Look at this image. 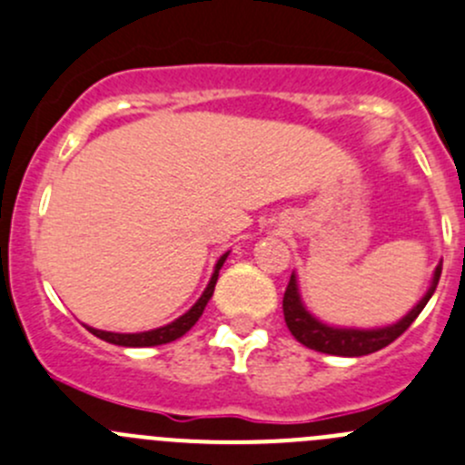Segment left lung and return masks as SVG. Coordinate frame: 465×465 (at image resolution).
<instances>
[{
    "instance_id": "8db88e82",
    "label": "left lung",
    "mask_w": 465,
    "mask_h": 465,
    "mask_svg": "<svg viewBox=\"0 0 465 465\" xmlns=\"http://www.w3.org/2000/svg\"><path fill=\"white\" fill-rule=\"evenodd\" d=\"M440 270H443V261L436 268L434 282H431L427 295L400 322L384 329H368V331L366 329H333L322 324L320 320H315L302 306L295 274H291V282H288L286 292H283V320H286L288 329L295 336V341H300L309 350H315V352L322 354H336V357H366V354H372L377 350H381V347L391 345L395 338H400L411 327L413 320L420 315V311L425 309L430 297L434 295L436 286H439Z\"/></svg>"
}]
</instances>
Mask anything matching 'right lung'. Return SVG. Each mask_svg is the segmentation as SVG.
Returning a JSON list of instances; mask_svg holds the SVG:
<instances>
[{
    "mask_svg": "<svg viewBox=\"0 0 465 465\" xmlns=\"http://www.w3.org/2000/svg\"><path fill=\"white\" fill-rule=\"evenodd\" d=\"M224 259H227V254L220 256V261L215 263L213 277H211L209 286H206V291L202 292L200 300L195 302V306H193L188 313H183L182 318L174 320V322L165 324V327H159V329H152V331H141V333H113V331H99V329H93V327H88V331L93 333V336L102 338V341L113 342V345H123V347H154V345H163V342H170V341H177V338H182L183 333H186L197 320H200V315L204 313V306L206 302L211 300V295H213L215 282H218V272L220 268H223Z\"/></svg>",
    "mask_w": 465,
    "mask_h": 465,
    "instance_id": "1",
    "label": "right lung"
}]
</instances>
